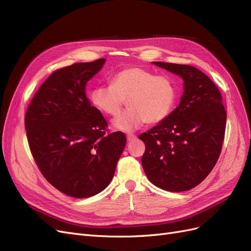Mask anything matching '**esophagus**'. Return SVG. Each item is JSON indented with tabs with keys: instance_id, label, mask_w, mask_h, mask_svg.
I'll use <instances>...</instances> for the list:
<instances>
[{
	"instance_id": "34e87169",
	"label": "esophagus",
	"mask_w": 251,
	"mask_h": 251,
	"mask_svg": "<svg viewBox=\"0 0 251 251\" xmlns=\"http://www.w3.org/2000/svg\"><path fill=\"white\" fill-rule=\"evenodd\" d=\"M136 139V136L134 135V134H127V141L128 142H132L133 140H135Z\"/></svg>"
}]
</instances>
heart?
<instances>
[{
    "mask_svg": "<svg viewBox=\"0 0 251 251\" xmlns=\"http://www.w3.org/2000/svg\"><path fill=\"white\" fill-rule=\"evenodd\" d=\"M125 99L129 108L112 121V127L133 132L147 122L156 124L167 119L175 106L177 91L169 76L132 67L116 73L110 85H97L91 92L94 106L108 116H117Z\"/></svg>",
    "mask_w": 251,
    "mask_h": 251,
    "instance_id": "1",
    "label": "heart"
}]
</instances>
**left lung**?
Returning a JSON list of instances; mask_svg holds the SVG:
<instances>
[{"instance_id": "left-lung-1", "label": "left lung", "mask_w": 251, "mask_h": 251, "mask_svg": "<svg viewBox=\"0 0 251 251\" xmlns=\"http://www.w3.org/2000/svg\"><path fill=\"white\" fill-rule=\"evenodd\" d=\"M183 80L179 105L142 133V166L148 179L169 192L195 188L215 167L224 140L226 111L215 83L187 64L152 62Z\"/></svg>"}]
</instances>
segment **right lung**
Listing matches in <instances>:
<instances>
[{
	"mask_svg": "<svg viewBox=\"0 0 251 251\" xmlns=\"http://www.w3.org/2000/svg\"><path fill=\"white\" fill-rule=\"evenodd\" d=\"M106 59L55 71L38 88L25 116L32 155L54 188L75 198L102 192L114 177L126 136L105 133L107 122L92 106L86 83Z\"/></svg>",
	"mask_w": 251,
	"mask_h": 251,
	"instance_id": "obj_1",
	"label": "right lung"
}]
</instances>
